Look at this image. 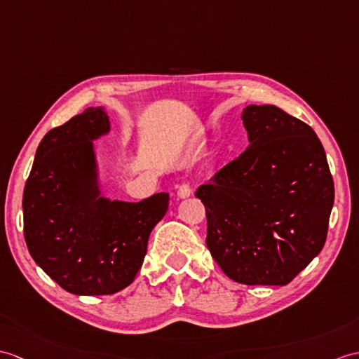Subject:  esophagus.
I'll return each instance as SVG.
<instances>
[{
	"label": "esophagus",
	"mask_w": 359,
	"mask_h": 359,
	"mask_svg": "<svg viewBox=\"0 0 359 359\" xmlns=\"http://www.w3.org/2000/svg\"><path fill=\"white\" fill-rule=\"evenodd\" d=\"M193 194V189L189 188L188 183H182V185L177 187V197L179 198H187Z\"/></svg>",
	"instance_id": "34e87169"
}]
</instances>
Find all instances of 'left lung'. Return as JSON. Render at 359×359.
<instances>
[{"label": "left lung", "mask_w": 359, "mask_h": 359, "mask_svg": "<svg viewBox=\"0 0 359 359\" xmlns=\"http://www.w3.org/2000/svg\"><path fill=\"white\" fill-rule=\"evenodd\" d=\"M249 147L200 185L206 246L241 285L285 286L326 243L335 188L309 125L275 105L241 113Z\"/></svg>", "instance_id": "1"}]
</instances>
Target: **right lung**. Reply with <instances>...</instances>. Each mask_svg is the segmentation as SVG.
<instances>
[{
  "instance_id": "add662e5",
  "label": "right lung",
  "mask_w": 359,
  "mask_h": 359,
  "mask_svg": "<svg viewBox=\"0 0 359 359\" xmlns=\"http://www.w3.org/2000/svg\"><path fill=\"white\" fill-rule=\"evenodd\" d=\"M110 130L102 107L50 130L22 194L32 258L74 295H110L131 285L149 234L168 211V193L137 203L101 196L93 140Z\"/></svg>"
}]
</instances>
